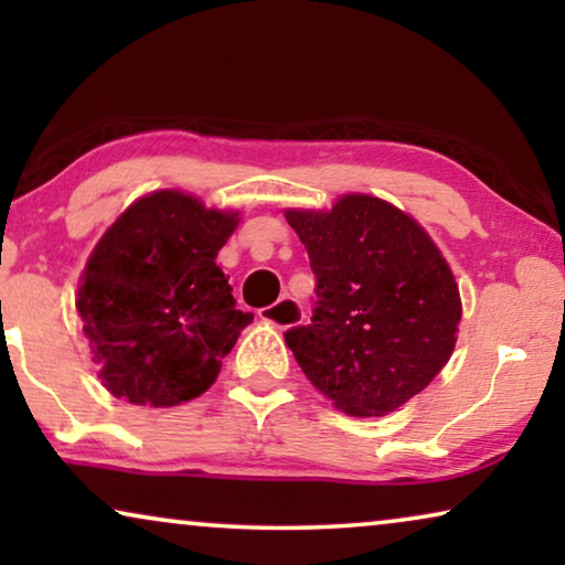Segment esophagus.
Returning a JSON list of instances; mask_svg holds the SVG:
<instances>
[{
    "instance_id": "1",
    "label": "esophagus",
    "mask_w": 565,
    "mask_h": 565,
    "mask_svg": "<svg viewBox=\"0 0 565 565\" xmlns=\"http://www.w3.org/2000/svg\"><path fill=\"white\" fill-rule=\"evenodd\" d=\"M259 316L277 329H290V327H296V323H300V319H303V311H300V306L292 298H280L277 303L262 308Z\"/></svg>"
}]
</instances>
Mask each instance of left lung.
<instances>
[{
  "label": "left lung",
  "mask_w": 565,
  "mask_h": 565,
  "mask_svg": "<svg viewBox=\"0 0 565 565\" xmlns=\"http://www.w3.org/2000/svg\"><path fill=\"white\" fill-rule=\"evenodd\" d=\"M285 218L316 275L311 323L285 331L300 370L350 416H383L427 388L462 316L452 269L412 215L373 195Z\"/></svg>",
  "instance_id": "1"
}]
</instances>
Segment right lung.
<instances>
[{
    "mask_svg": "<svg viewBox=\"0 0 565 565\" xmlns=\"http://www.w3.org/2000/svg\"><path fill=\"white\" fill-rule=\"evenodd\" d=\"M238 213L159 190L136 200L84 267L76 311L115 398L167 408L215 383L254 316L215 265Z\"/></svg>",
    "mask_w": 565,
    "mask_h": 565,
    "instance_id": "right-lung-1",
    "label": "right lung"
}]
</instances>
